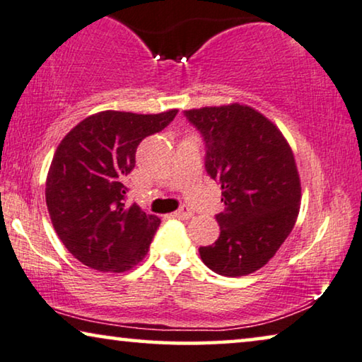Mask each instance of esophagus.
I'll return each mask as SVG.
<instances>
[{"label": "esophagus", "instance_id": "1", "mask_svg": "<svg viewBox=\"0 0 362 362\" xmlns=\"http://www.w3.org/2000/svg\"><path fill=\"white\" fill-rule=\"evenodd\" d=\"M173 217H176V218H181V220H187V218H191L192 217V211L189 207H186V206H182L180 211H176V212H173Z\"/></svg>", "mask_w": 362, "mask_h": 362}]
</instances>
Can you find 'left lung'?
<instances>
[{
  "label": "left lung",
  "mask_w": 362,
  "mask_h": 362,
  "mask_svg": "<svg viewBox=\"0 0 362 362\" xmlns=\"http://www.w3.org/2000/svg\"><path fill=\"white\" fill-rule=\"evenodd\" d=\"M206 140V170L222 189L220 237L199 255L220 276H248L268 264L294 228L300 177L289 142L255 107L230 103L187 109Z\"/></svg>",
  "instance_id": "1"
}]
</instances>
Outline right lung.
Instances as JSON below:
<instances>
[{
	"label": "right lung",
	"mask_w": 362,
	"mask_h": 362,
	"mask_svg": "<svg viewBox=\"0 0 362 362\" xmlns=\"http://www.w3.org/2000/svg\"><path fill=\"white\" fill-rule=\"evenodd\" d=\"M176 114L101 111L57 146L45 181L47 209L62 243L88 268L125 272L148 253L160 218L137 204L125 206L122 180L134 170L139 144Z\"/></svg>",
	"instance_id": "obj_1"
}]
</instances>
